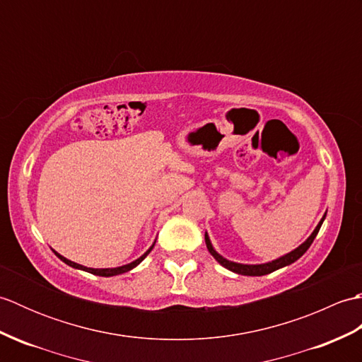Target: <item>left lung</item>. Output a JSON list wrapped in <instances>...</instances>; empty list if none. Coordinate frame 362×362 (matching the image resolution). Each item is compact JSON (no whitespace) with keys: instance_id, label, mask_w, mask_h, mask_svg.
Returning a JSON list of instances; mask_svg holds the SVG:
<instances>
[{"instance_id":"left-lung-1","label":"left lung","mask_w":362,"mask_h":362,"mask_svg":"<svg viewBox=\"0 0 362 362\" xmlns=\"http://www.w3.org/2000/svg\"><path fill=\"white\" fill-rule=\"evenodd\" d=\"M325 216H327V214H324V218L320 219V222L317 224V227L314 228V232L311 233V236L302 245H298L296 250L289 252L288 255H284V257H281L279 259L271 261V263H264V264H240V263H233V261H228L224 257H221L219 253L213 249V245L210 243V238H209V235H206V233H205V244H206V249H209V252L214 257V259H216L221 266H224L226 269H228V271H232L235 274H241V275H250V276L266 275V274H271V272L276 271V269H280V267H284V266H288L291 263H294V261H297L300 257H302L303 253L310 249V245L313 244L314 238H316V235L319 233L320 226H322V222H324Z\"/></svg>"}]
</instances>
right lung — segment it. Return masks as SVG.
I'll return each mask as SVG.
<instances>
[{
    "mask_svg": "<svg viewBox=\"0 0 362 362\" xmlns=\"http://www.w3.org/2000/svg\"><path fill=\"white\" fill-rule=\"evenodd\" d=\"M153 247V245H152ZM152 247L146 252V253H143V255L138 258V259H135V261H132V263H129V264H126V266H119V267H113V269H91V267H86V266H82V264H78V263H73V261H70V259H66L65 257H62V255H59L57 252H54L56 253V255L64 261V263H66L68 266H71V267H76V269H81V271H86V272H90V274H95V275H99V276H113V275H119V274H124V272H127V271H130V269H134L135 266H138L141 263V261L149 255V252L152 250Z\"/></svg>",
    "mask_w": 362,
    "mask_h": 362,
    "instance_id": "add662e5",
    "label": "right lung"
}]
</instances>
